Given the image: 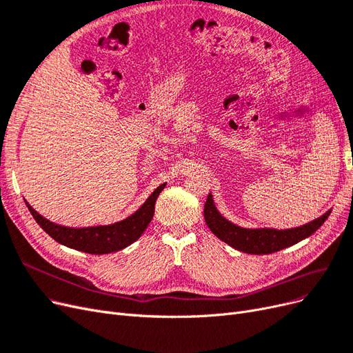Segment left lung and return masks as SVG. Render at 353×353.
I'll use <instances>...</instances> for the list:
<instances>
[{
  "instance_id": "8db88e82",
  "label": "left lung",
  "mask_w": 353,
  "mask_h": 353,
  "mask_svg": "<svg viewBox=\"0 0 353 353\" xmlns=\"http://www.w3.org/2000/svg\"><path fill=\"white\" fill-rule=\"evenodd\" d=\"M330 212L332 211H327L321 217L296 227V229H243V227H239L223 217L214 205L211 193L207 198L205 207H203V217H205L207 225L220 241L233 246L237 251L254 255L272 254L301 242L302 239L311 236L318 230V227L323 225Z\"/></svg>"
}]
</instances>
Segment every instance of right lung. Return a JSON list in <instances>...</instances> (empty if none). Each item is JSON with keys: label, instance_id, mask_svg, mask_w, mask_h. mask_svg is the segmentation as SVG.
I'll return each instance as SVG.
<instances>
[{"label": "right lung", "instance_id": "right-lung-1", "mask_svg": "<svg viewBox=\"0 0 353 353\" xmlns=\"http://www.w3.org/2000/svg\"><path fill=\"white\" fill-rule=\"evenodd\" d=\"M164 188L165 183L158 186L151 193V196L145 201L143 205L126 220H121L110 225L82 227V229H73V227L55 224L47 219H43L26 201L25 202L35 221L55 242H59L67 248L76 249V251L102 255L117 252L120 249L132 245L134 241H138L154 217L155 201Z\"/></svg>", "mask_w": 353, "mask_h": 353}]
</instances>
